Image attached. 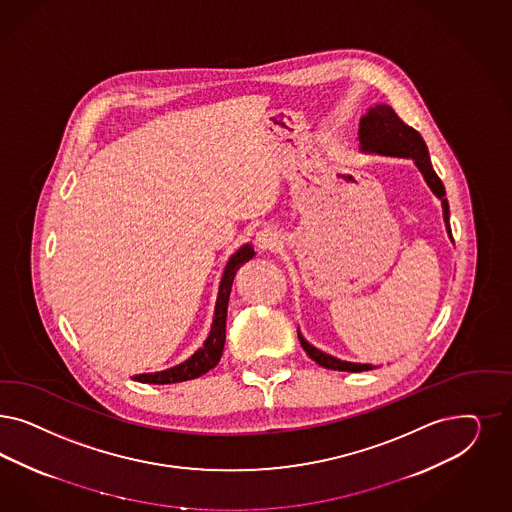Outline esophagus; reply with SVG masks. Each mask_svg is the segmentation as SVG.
<instances>
[{
    "mask_svg": "<svg viewBox=\"0 0 512 512\" xmlns=\"http://www.w3.org/2000/svg\"><path fill=\"white\" fill-rule=\"evenodd\" d=\"M279 243H281V237L273 228H264L256 233V247L260 250H265V252L275 250L279 247Z\"/></svg>",
    "mask_w": 512,
    "mask_h": 512,
    "instance_id": "esophagus-1",
    "label": "esophagus"
}]
</instances>
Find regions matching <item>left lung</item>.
I'll return each instance as SVG.
<instances>
[{"label": "left lung", "instance_id": "left-lung-1", "mask_svg": "<svg viewBox=\"0 0 512 512\" xmlns=\"http://www.w3.org/2000/svg\"><path fill=\"white\" fill-rule=\"evenodd\" d=\"M360 149L369 154H382V156H397V158H413L414 164L424 175L428 182L431 192L441 199L443 203V218H445L446 231L448 237L452 239L450 231V211H448V201L445 198V186L437 173L433 171V165L429 160L428 147L422 139V135L405 124L396 111L390 105H375L371 107L360 120ZM297 339L301 343L303 350L309 354V358L333 371H348V373H360V371H369L375 369L369 363H352L337 360L330 354L314 348L309 345L303 335L297 331Z\"/></svg>", "mask_w": 512, "mask_h": 512}]
</instances>
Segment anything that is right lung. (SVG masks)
<instances>
[{
    "instance_id": "right-lung-1",
    "label": "right lung",
    "mask_w": 512,
    "mask_h": 512,
    "mask_svg": "<svg viewBox=\"0 0 512 512\" xmlns=\"http://www.w3.org/2000/svg\"><path fill=\"white\" fill-rule=\"evenodd\" d=\"M254 250L250 245H243L235 254H231L220 288H218V297H216L215 318H213V326L209 331V337L205 339L203 347L194 352V356H190L186 362L179 363L171 369L158 371V373H143V375H135L133 380L139 382H149V384H175L182 380L198 379L201 375H205L209 369H213L216 363L220 362L224 343H226V316H228V301H230L231 284L233 277L237 273V269L241 265L252 260Z\"/></svg>"
}]
</instances>
